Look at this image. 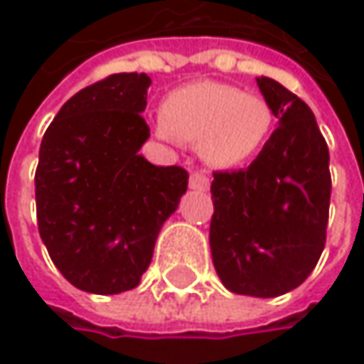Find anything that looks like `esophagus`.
Listing matches in <instances>:
<instances>
[{
  "instance_id": "obj_1",
  "label": "esophagus",
  "mask_w": 364,
  "mask_h": 364,
  "mask_svg": "<svg viewBox=\"0 0 364 364\" xmlns=\"http://www.w3.org/2000/svg\"><path fill=\"white\" fill-rule=\"evenodd\" d=\"M208 185H210V179H208V175H206L204 171H196V173H191V177H189V187H191V189L206 191V189H208Z\"/></svg>"
}]
</instances>
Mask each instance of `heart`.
Segmentation results:
<instances>
[{
    "label": "heart",
    "mask_w": 364,
    "mask_h": 364,
    "mask_svg": "<svg viewBox=\"0 0 364 364\" xmlns=\"http://www.w3.org/2000/svg\"><path fill=\"white\" fill-rule=\"evenodd\" d=\"M158 134L166 141L198 145L210 166H238L259 156L276 126L272 105L238 86L191 82L162 103Z\"/></svg>",
    "instance_id": "1"
}]
</instances>
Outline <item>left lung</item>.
I'll return each instance as SVG.
<instances>
[{"label": "left lung", "mask_w": 364, "mask_h": 364, "mask_svg": "<svg viewBox=\"0 0 364 364\" xmlns=\"http://www.w3.org/2000/svg\"><path fill=\"white\" fill-rule=\"evenodd\" d=\"M257 86L280 126L249 168L213 173L210 253L232 293L278 297L312 274L325 249L328 147L297 95L269 77Z\"/></svg>", "instance_id": "obj_1"}]
</instances>
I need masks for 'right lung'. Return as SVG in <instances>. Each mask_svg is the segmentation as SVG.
<instances>
[{"mask_svg":"<svg viewBox=\"0 0 364 364\" xmlns=\"http://www.w3.org/2000/svg\"><path fill=\"white\" fill-rule=\"evenodd\" d=\"M145 73H113L73 95L48 126L36 171L39 236L77 289H134L156 238L187 191L181 166L139 156L149 139Z\"/></svg>","mask_w":364,"mask_h":364,"instance_id":"add662e5","label":"right lung"}]
</instances>
